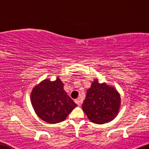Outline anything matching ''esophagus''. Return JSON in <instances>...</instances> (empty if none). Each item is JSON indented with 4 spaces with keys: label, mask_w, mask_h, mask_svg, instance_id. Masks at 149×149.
Here are the masks:
<instances>
[{
    "label": "esophagus",
    "mask_w": 149,
    "mask_h": 149,
    "mask_svg": "<svg viewBox=\"0 0 149 149\" xmlns=\"http://www.w3.org/2000/svg\"><path fill=\"white\" fill-rule=\"evenodd\" d=\"M75 102L77 104V106H79L81 105V100H80V99H79V98L75 100Z\"/></svg>",
    "instance_id": "esophagus-1"
}]
</instances>
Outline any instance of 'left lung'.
<instances>
[{
	"label": "left lung",
	"instance_id": "1",
	"mask_svg": "<svg viewBox=\"0 0 149 149\" xmlns=\"http://www.w3.org/2000/svg\"><path fill=\"white\" fill-rule=\"evenodd\" d=\"M120 104V95L116 88L106 83L100 84L95 79L87 90L82 109L91 122L102 124L116 117Z\"/></svg>",
	"mask_w": 149,
	"mask_h": 149
}]
</instances>
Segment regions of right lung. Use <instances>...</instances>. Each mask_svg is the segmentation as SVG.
Wrapping results in <instances>:
<instances>
[{"label":"right lung","instance_id":"obj_1","mask_svg":"<svg viewBox=\"0 0 149 149\" xmlns=\"http://www.w3.org/2000/svg\"><path fill=\"white\" fill-rule=\"evenodd\" d=\"M63 85L58 76L55 81L44 79L33 88L31 102L33 109L47 123H61L77 106L64 90Z\"/></svg>","mask_w":149,"mask_h":149}]
</instances>
